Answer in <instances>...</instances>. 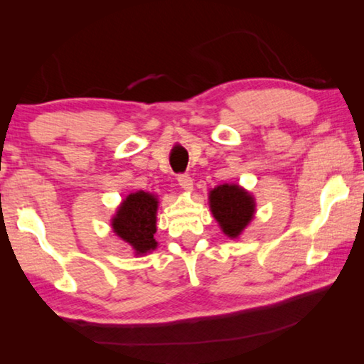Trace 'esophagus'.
I'll list each match as a JSON object with an SVG mask.
<instances>
[{
	"label": "esophagus",
	"instance_id": "esophagus-1",
	"mask_svg": "<svg viewBox=\"0 0 364 364\" xmlns=\"http://www.w3.org/2000/svg\"><path fill=\"white\" fill-rule=\"evenodd\" d=\"M178 184H180L184 191H191L193 189V178H191L188 173L178 175Z\"/></svg>",
	"mask_w": 364,
	"mask_h": 364
}]
</instances>
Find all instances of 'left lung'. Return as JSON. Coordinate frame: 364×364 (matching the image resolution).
<instances>
[{
    "mask_svg": "<svg viewBox=\"0 0 364 364\" xmlns=\"http://www.w3.org/2000/svg\"><path fill=\"white\" fill-rule=\"evenodd\" d=\"M210 208L223 232L237 237L254 217L255 204L252 196L237 184H221L210 193Z\"/></svg>",
    "mask_w": 364,
    "mask_h": 364,
    "instance_id": "8db88e82",
    "label": "left lung"
}]
</instances>
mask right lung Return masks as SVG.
Here are the masks:
<instances>
[{
    "instance_id": "obj_1",
    "label": "right lung",
    "mask_w": 364,
    "mask_h": 364,
    "mask_svg": "<svg viewBox=\"0 0 364 364\" xmlns=\"http://www.w3.org/2000/svg\"><path fill=\"white\" fill-rule=\"evenodd\" d=\"M157 199L149 193L138 191L130 194L117 210L112 228L117 236L128 242L136 254H146L157 247L156 239Z\"/></svg>"
}]
</instances>
